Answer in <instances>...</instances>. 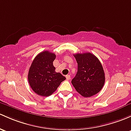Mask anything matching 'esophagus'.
I'll return each instance as SVG.
<instances>
[{
    "label": "esophagus",
    "instance_id": "34e87169",
    "mask_svg": "<svg viewBox=\"0 0 131 131\" xmlns=\"http://www.w3.org/2000/svg\"><path fill=\"white\" fill-rule=\"evenodd\" d=\"M66 78H67V80H70V75H66Z\"/></svg>",
    "mask_w": 131,
    "mask_h": 131
}]
</instances>
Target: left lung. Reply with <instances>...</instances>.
Here are the masks:
<instances>
[{
    "label": "left lung",
    "mask_w": 131,
    "mask_h": 131,
    "mask_svg": "<svg viewBox=\"0 0 131 131\" xmlns=\"http://www.w3.org/2000/svg\"><path fill=\"white\" fill-rule=\"evenodd\" d=\"M78 63V71L71 83L84 97L98 93L105 83V73L101 63L90 53L74 54Z\"/></svg>",
    "instance_id": "8db88e82"
}]
</instances>
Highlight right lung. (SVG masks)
Wrapping results in <instances>:
<instances>
[{
  "instance_id": "right-lung-1",
  "label": "right lung",
  "mask_w": 131,
  "mask_h": 131,
  "mask_svg": "<svg viewBox=\"0 0 131 131\" xmlns=\"http://www.w3.org/2000/svg\"><path fill=\"white\" fill-rule=\"evenodd\" d=\"M55 58L54 53L45 51L36 56L30 67L27 76L29 83L32 90L39 95H51L66 79L60 73L55 71L53 66Z\"/></svg>"
}]
</instances>
